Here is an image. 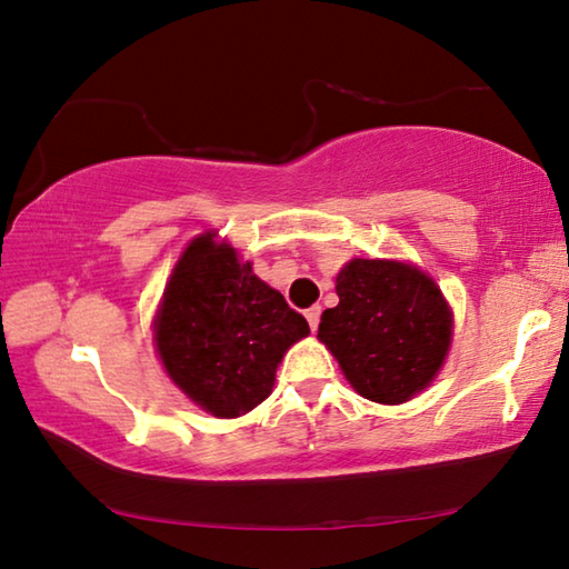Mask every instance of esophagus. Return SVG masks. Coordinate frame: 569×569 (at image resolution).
I'll use <instances>...</instances> for the list:
<instances>
[{
  "label": "esophagus",
  "instance_id": "34e87169",
  "mask_svg": "<svg viewBox=\"0 0 569 569\" xmlns=\"http://www.w3.org/2000/svg\"><path fill=\"white\" fill-rule=\"evenodd\" d=\"M306 320L308 326H311V330H318V320H320V306H311L306 311Z\"/></svg>",
  "mask_w": 569,
  "mask_h": 569
}]
</instances>
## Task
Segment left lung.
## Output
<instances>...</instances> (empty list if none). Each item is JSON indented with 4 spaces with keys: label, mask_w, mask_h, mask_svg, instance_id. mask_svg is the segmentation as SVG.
I'll list each match as a JSON object with an SVG mask.
<instances>
[{
    "label": "left lung",
    "mask_w": 569,
    "mask_h": 569,
    "mask_svg": "<svg viewBox=\"0 0 569 569\" xmlns=\"http://www.w3.org/2000/svg\"><path fill=\"white\" fill-rule=\"evenodd\" d=\"M338 306L320 316L318 340L360 396L398 406L428 388L446 363L452 311L418 266L353 258L336 278Z\"/></svg>",
    "instance_id": "left-lung-1"
}]
</instances>
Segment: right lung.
<instances>
[{"label":"right lung","instance_id":"right-lung-1","mask_svg":"<svg viewBox=\"0 0 569 569\" xmlns=\"http://www.w3.org/2000/svg\"><path fill=\"white\" fill-rule=\"evenodd\" d=\"M306 318L206 231L173 266L153 318V343L173 386L216 418H239L273 390L276 368Z\"/></svg>","mask_w":569,"mask_h":569}]
</instances>
